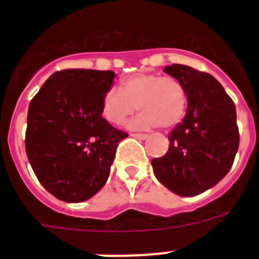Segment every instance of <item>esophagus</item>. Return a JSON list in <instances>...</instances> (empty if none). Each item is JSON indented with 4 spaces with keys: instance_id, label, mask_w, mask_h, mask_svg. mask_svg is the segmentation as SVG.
Returning <instances> with one entry per match:
<instances>
[{
    "instance_id": "1",
    "label": "esophagus",
    "mask_w": 259,
    "mask_h": 259,
    "mask_svg": "<svg viewBox=\"0 0 259 259\" xmlns=\"http://www.w3.org/2000/svg\"><path fill=\"white\" fill-rule=\"evenodd\" d=\"M132 137H136V139H139V140H145L146 137H148V135L146 134H131Z\"/></svg>"
}]
</instances>
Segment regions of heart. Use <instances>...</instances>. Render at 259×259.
Here are the masks:
<instances>
[{"label":"heart","instance_id":"heart-1","mask_svg":"<svg viewBox=\"0 0 259 259\" xmlns=\"http://www.w3.org/2000/svg\"><path fill=\"white\" fill-rule=\"evenodd\" d=\"M139 109L131 122L134 128H171L183 119L188 106L184 84L174 76L141 72L127 77L119 88H110L102 97V115L107 122L122 125Z\"/></svg>","mask_w":259,"mask_h":259}]
</instances>
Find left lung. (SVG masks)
<instances>
[{
    "label": "left lung",
    "mask_w": 259,
    "mask_h": 259,
    "mask_svg": "<svg viewBox=\"0 0 259 259\" xmlns=\"http://www.w3.org/2000/svg\"><path fill=\"white\" fill-rule=\"evenodd\" d=\"M164 72L179 79L188 93L184 119L168 135V150L152 161L157 179L174 193L191 197L227 175L239 149L236 107L218 80L189 66Z\"/></svg>",
    "instance_id": "obj_1"
}]
</instances>
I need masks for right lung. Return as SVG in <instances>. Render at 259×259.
Wrapping results in <instances>:
<instances>
[{
  "label": "right lung",
  "instance_id": "right-lung-1",
  "mask_svg": "<svg viewBox=\"0 0 259 259\" xmlns=\"http://www.w3.org/2000/svg\"><path fill=\"white\" fill-rule=\"evenodd\" d=\"M113 71H57L31 100L26 153L38 182L58 200L81 202L106 183L119 141L128 136L102 118Z\"/></svg>",
  "mask_w": 259,
  "mask_h": 259
}]
</instances>
